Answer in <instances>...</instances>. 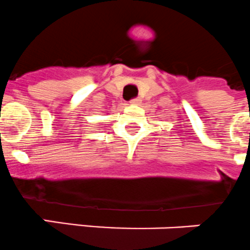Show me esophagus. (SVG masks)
Returning <instances> with one entry per match:
<instances>
[{
    "label": "esophagus",
    "instance_id": "esophagus-1",
    "mask_svg": "<svg viewBox=\"0 0 250 250\" xmlns=\"http://www.w3.org/2000/svg\"><path fill=\"white\" fill-rule=\"evenodd\" d=\"M140 98H134V99H132V100H130V104H132V105H138V104H140Z\"/></svg>",
    "mask_w": 250,
    "mask_h": 250
}]
</instances>
